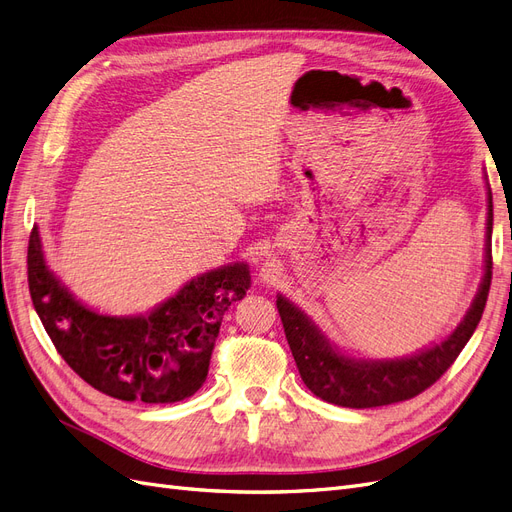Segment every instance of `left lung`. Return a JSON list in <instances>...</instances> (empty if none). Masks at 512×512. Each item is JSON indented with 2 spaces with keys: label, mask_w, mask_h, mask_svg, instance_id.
Wrapping results in <instances>:
<instances>
[{
  "label": "left lung",
  "mask_w": 512,
  "mask_h": 512,
  "mask_svg": "<svg viewBox=\"0 0 512 512\" xmlns=\"http://www.w3.org/2000/svg\"><path fill=\"white\" fill-rule=\"evenodd\" d=\"M491 230L493 200L491 190H487L485 275L470 309L457 324V329L442 342L410 356H401V359H354V356L344 354L324 337L312 318L282 294H277V312L282 316L288 346L307 389L329 404L344 408L389 406L429 389L455 363L483 316L493 269Z\"/></svg>",
  "instance_id": "left-lung-1"
}]
</instances>
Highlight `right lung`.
Returning a JSON list of instances; mask_svg holds the SVG:
<instances>
[{"mask_svg":"<svg viewBox=\"0 0 512 512\" xmlns=\"http://www.w3.org/2000/svg\"><path fill=\"white\" fill-rule=\"evenodd\" d=\"M27 282L42 327L87 384L121 401L175 404L207 380L232 301L250 288L245 262L196 275L149 314L108 316L87 307L46 265L40 230L27 247Z\"/></svg>","mask_w":512,"mask_h":512,"instance_id":"1","label":"right lung"}]
</instances>
